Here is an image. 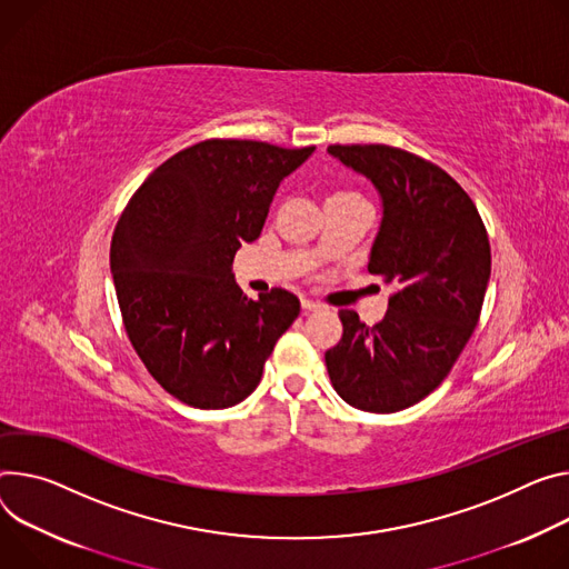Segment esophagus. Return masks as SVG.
<instances>
[{"mask_svg": "<svg viewBox=\"0 0 569 569\" xmlns=\"http://www.w3.org/2000/svg\"><path fill=\"white\" fill-rule=\"evenodd\" d=\"M301 308L306 313H313V311H322V303H318V301H313V299H306V297H301Z\"/></svg>", "mask_w": 569, "mask_h": 569, "instance_id": "1", "label": "esophagus"}]
</instances>
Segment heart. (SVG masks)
Here are the masks:
<instances>
[{
  "label": "heart",
  "instance_id": "obj_1",
  "mask_svg": "<svg viewBox=\"0 0 569 569\" xmlns=\"http://www.w3.org/2000/svg\"><path fill=\"white\" fill-rule=\"evenodd\" d=\"M342 194H351V192H338V194H333V197H342Z\"/></svg>",
  "mask_w": 569,
  "mask_h": 569
}]
</instances>
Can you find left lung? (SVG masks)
<instances>
[{"mask_svg": "<svg viewBox=\"0 0 569 569\" xmlns=\"http://www.w3.org/2000/svg\"><path fill=\"white\" fill-rule=\"evenodd\" d=\"M381 197L368 270L397 286L366 327L340 311L342 338L325 353L336 392L353 408L397 412L425 399L468 345L490 279V242L475 201L438 166L388 144H331Z\"/></svg>", "mask_w": 569, "mask_h": 569, "instance_id": "left-lung-1", "label": "left lung"}]
</instances>
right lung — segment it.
Segmentation results:
<instances>
[{
	"mask_svg": "<svg viewBox=\"0 0 569 569\" xmlns=\"http://www.w3.org/2000/svg\"><path fill=\"white\" fill-rule=\"evenodd\" d=\"M313 151L203 140L129 199L111 242L118 303L144 368L179 401L229 408L249 397L297 320L292 292L240 290L233 256L261 236L279 183Z\"/></svg>",
	"mask_w": 569,
	"mask_h": 569,
	"instance_id": "1",
	"label": "right lung"
}]
</instances>
